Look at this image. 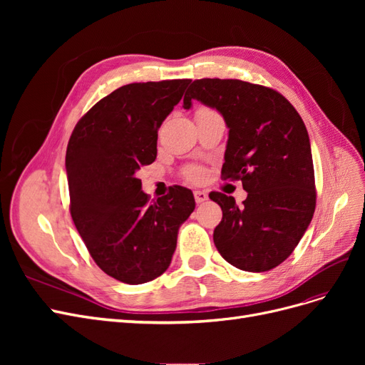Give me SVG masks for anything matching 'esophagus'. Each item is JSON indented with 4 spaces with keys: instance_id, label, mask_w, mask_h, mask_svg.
<instances>
[{
    "instance_id": "34e87169",
    "label": "esophagus",
    "mask_w": 365,
    "mask_h": 365,
    "mask_svg": "<svg viewBox=\"0 0 365 365\" xmlns=\"http://www.w3.org/2000/svg\"><path fill=\"white\" fill-rule=\"evenodd\" d=\"M193 195H195V201H196L197 204H201V202H204V201L208 200V193L204 192V190H195Z\"/></svg>"
}]
</instances>
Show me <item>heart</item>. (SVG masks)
I'll return each instance as SVG.
<instances>
[{
  "label": "heart",
  "mask_w": 365,
  "mask_h": 365,
  "mask_svg": "<svg viewBox=\"0 0 365 365\" xmlns=\"http://www.w3.org/2000/svg\"><path fill=\"white\" fill-rule=\"evenodd\" d=\"M184 175H185V178L197 182L204 178V170L201 168H197V165H189V168L184 170Z\"/></svg>",
  "instance_id": "obj_1"
}]
</instances>
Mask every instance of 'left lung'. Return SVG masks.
<instances>
[{
	"instance_id": "1",
	"label": "left lung",
	"mask_w": 365,
	"mask_h": 365,
	"mask_svg": "<svg viewBox=\"0 0 365 365\" xmlns=\"http://www.w3.org/2000/svg\"><path fill=\"white\" fill-rule=\"evenodd\" d=\"M197 101L228 128L224 180H240L244 205L210 193L222 208L217 251L233 267L263 272L279 267L303 237L315 212V176L307 129L295 108L271 88L237 79L193 81L184 108Z\"/></svg>"
}]
</instances>
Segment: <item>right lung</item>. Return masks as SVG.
<instances>
[{
    "instance_id": "right-lung-1",
    "label": "right lung",
    "mask_w": 365,
    "mask_h": 365,
    "mask_svg": "<svg viewBox=\"0 0 365 365\" xmlns=\"http://www.w3.org/2000/svg\"><path fill=\"white\" fill-rule=\"evenodd\" d=\"M189 83L120 86L77 121L70 137L65 168L73 222L97 267L118 282L160 277L195 210L192 190L181 185L152 204L135 176L155 161L158 129Z\"/></svg>"
}]
</instances>
